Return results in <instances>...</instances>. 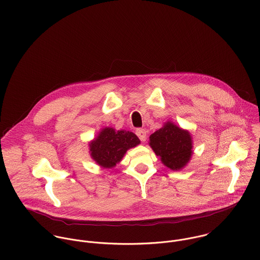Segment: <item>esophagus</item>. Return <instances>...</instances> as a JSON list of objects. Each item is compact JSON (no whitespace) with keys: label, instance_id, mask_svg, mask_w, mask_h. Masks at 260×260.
<instances>
[{"label":"esophagus","instance_id":"obj_1","mask_svg":"<svg viewBox=\"0 0 260 260\" xmlns=\"http://www.w3.org/2000/svg\"><path fill=\"white\" fill-rule=\"evenodd\" d=\"M136 135L139 137V139L142 142H144L146 140V131H145V129H142V128L136 129Z\"/></svg>","mask_w":260,"mask_h":260}]
</instances>
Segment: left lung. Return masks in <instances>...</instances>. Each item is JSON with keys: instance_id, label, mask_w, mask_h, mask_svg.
<instances>
[{"instance_id": "left-lung-1", "label": "left lung", "mask_w": 260, "mask_h": 260, "mask_svg": "<svg viewBox=\"0 0 260 260\" xmlns=\"http://www.w3.org/2000/svg\"><path fill=\"white\" fill-rule=\"evenodd\" d=\"M149 144L163 164L172 170L184 167L192 155L190 134L170 122L151 134Z\"/></svg>"}]
</instances>
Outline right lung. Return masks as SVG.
<instances>
[{"label": "right lung", "mask_w": 260, "mask_h": 260, "mask_svg": "<svg viewBox=\"0 0 260 260\" xmlns=\"http://www.w3.org/2000/svg\"><path fill=\"white\" fill-rule=\"evenodd\" d=\"M140 143L139 138L132 132L121 130L115 131L105 128L99 136L90 143L92 158L102 167H114L129 148Z\"/></svg>", "instance_id": "1"}]
</instances>
